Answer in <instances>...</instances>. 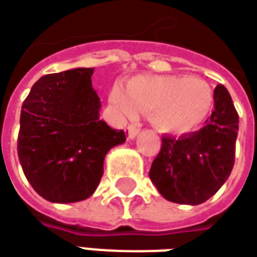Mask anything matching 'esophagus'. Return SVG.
<instances>
[{
  "mask_svg": "<svg viewBox=\"0 0 257 257\" xmlns=\"http://www.w3.org/2000/svg\"><path fill=\"white\" fill-rule=\"evenodd\" d=\"M139 134V128L135 125H129L128 126V138L129 139H135L137 135Z\"/></svg>",
  "mask_w": 257,
  "mask_h": 257,
  "instance_id": "1",
  "label": "esophagus"
}]
</instances>
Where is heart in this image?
I'll return each mask as SVG.
<instances>
[{"label":"heart","mask_w":257,"mask_h":257,"mask_svg":"<svg viewBox=\"0 0 257 257\" xmlns=\"http://www.w3.org/2000/svg\"><path fill=\"white\" fill-rule=\"evenodd\" d=\"M109 101L126 119L139 112L149 113L151 123L164 134H188L200 126L213 109L212 86L200 78L179 75H141L126 84L115 85Z\"/></svg>","instance_id":"obj_1"}]
</instances>
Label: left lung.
I'll return each instance as SVG.
<instances>
[{"label": "left lung", "instance_id": "1", "mask_svg": "<svg viewBox=\"0 0 257 257\" xmlns=\"http://www.w3.org/2000/svg\"><path fill=\"white\" fill-rule=\"evenodd\" d=\"M215 109L206 125L179 138L162 137L149 178L165 199L200 205L212 198L233 169L239 115L223 85L213 91Z\"/></svg>", "mask_w": 257, "mask_h": 257}]
</instances>
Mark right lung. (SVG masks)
<instances>
[{"mask_svg": "<svg viewBox=\"0 0 257 257\" xmlns=\"http://www.w3.org/2000/svg\"><path fill=\"white\" fill-rule=\"evenodd\" d=\"M93 68L40 78L21 109L18 158L25 178L44 199L72 203L89 198L103 175V159L126 141L99 119Z\"/></svg>", "mask_w": 257, "mask_h": 257, "instance_id": "obj_1", "label": "right lung"}]
</instances>
